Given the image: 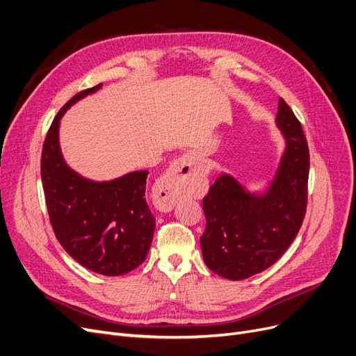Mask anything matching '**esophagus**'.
<instances>
[{
    "instance_id": "esophagus-1",
    "label": "esophagus",
    "mask_w": 356,
    "mask_h": 356,
    "mask_svg": "<svg viewBox=\"0 0 356 356\" xmlns=\"http://www.w3.org/2000/svg\"><path fill=\"white\" fill-rule=\"evenodd\" d=\"M204 187V175L197 166V158L194 153H186L170 165L169 172L156 186L158 204L162 209H172L179 198L194 195Z\"/></svg>"
}]
</instances>
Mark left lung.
<instances>
[{
	"instance_id": "1",
	"label": "left lung",
	"mask_w": 356,
	"mask_h": 356,
	"mask_svg": "<svg viewBox=\"0 0 356 356\" xmlns=\"http://www.w3.org/2000/svg\"><path fill=\"white\" fill-rule=\"evenodd\" d=\"M275 124L285 145L263 190L251 191L234 175L220 172L203 198V260L225 279L244 280L273 266L293 243L305 216L308 145L283 99Z\"/></svg>"
}]
</instances>
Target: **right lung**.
Here are the masks:
<instances>
[{
	"label": "right lung",
	"instance_id": "right-lung-1",
	"mask_svg": "<svg viewBox=\"0 0 356 356\" xmlns=\"http://www.w3.org/2000/svg\"><path fill=\"white\" fill-rule=\"evenodd\" d=\"M102 89L83 90L61 108L42 150L40 177L56 239L79 264L104 276L130 273L147 257L154 218L146 203L147 170L95 181L65 162L60 146L64 113Z\"/></svg>",
	"mask_w": 356,
	"mask_h": 356
}]
</instances>
